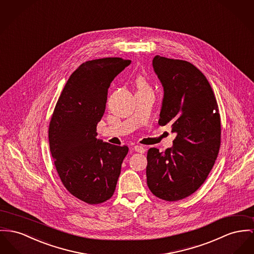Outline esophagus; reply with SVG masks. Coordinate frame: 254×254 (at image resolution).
<instances>
[{
    "label": "esophagus",
    "instance_id": "esophagus-1",
    "mask_svg": "<svg viewBox=\"0 0 254 254\" xmlns=\"http://www.w3.org/2000/svg\"><path fill=\"white\" fill-rule=\"evenodd\" d=\"M134 150L136 151V152L141 153V154L145 152V148L140 146V145H135V146H134Z\"/></svg>",
    "mask_w": 254,
    "mask_h": 254
}]
</instances>
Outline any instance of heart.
<instances>
[{"label":"heart","instance_id":"heart-1","mask_svg":"<svg viewBox=\"0 0 254 254\" xmlns=\"http://www.w3.org/2000/svg\"><path fill=\"white\" fill-rule=\"evenodd\" d=\"M135 85L137 87V90H143V89H149V86L147 85L145 79L141 76L137 77L136 81H135Z\"/></svg>","mask_w":254,"mask_h":254}]
</instances>
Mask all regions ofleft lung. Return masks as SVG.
<instances>
[{
  "mask_svg": "<svg viewBox=\"0 0 254 254\" xmlns=\"http://www.w3.org/2000/svg\"><path fill=\"white\" fill-rule=\"evenodd\" d=\"M153 68L164 87L159 124L177 135L165 152H147V186L154 195L177 201L202 185L220 147V117L214 91L190 63L156 56Z\"/></svg>",
  "mask_w": 254,
  "mask_h": 254,
  "instance_id": "left-lung-1",
  "label": "left lung"
}]
</instances>
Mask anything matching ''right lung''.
<instances>
[{
    "label": "right lung",
    "mask_w": 254,
    "mask_h": 254,
    "mask_svg": "<svg viewBox=\"0 0 254 254\" xmlns=\"http://www.w3.org/2000/svg\"><path fill=\"white\" fill-rule=\"evenodd\" d=\"M130 64L121 58L82 64L69 77L52 116L49 144L59 176L72 195L91 205L113 196L129 150L97 139L96 127L108 88Z\"/></svg>",
    "instance_id": "right-lung-1"
}]
</instances>
